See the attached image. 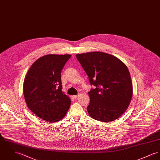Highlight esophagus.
Wrapping results in <instances>:
<instances>
[{
  "label": "esophagus",
  "instance_id": "esophagus-1",
  "mask_svg": "<svg viewBox=\"0 0 160 160\" xmlns=\"http://www.w3.org/2000/svg\"><path fill=\"white\" fill-rule=\"evenodd\" d=\"M79 95H73V96H72V97L74 98V99H76L78 97Z\"/></svg>",
  "mask_w": 160,
  "mask_h": 160
}]
</instances>
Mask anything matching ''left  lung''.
<instances>
[{
  "label": "left lung",
  "instance_id": "left-lung-1",
  "mask_svg": "<svg viewBox=\"0 0 160 160\" xmlns=\"http://www.w3.org/2000/svg\"><path fill=\"white\" fill-rule=\"evenodd\" d=\"M76 56L90 84L95 87L88 92L90 101L87 109L89 115L102 122L116 120L127 110L133 95L127 66L117 57L103 52Z\"/></svg>",
  "mask_w": 160,
  "mask_h": 160
}]
</instances>
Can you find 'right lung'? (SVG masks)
Here are the masks:
<instances>
[{
    "label": "right lung",
    "instance_id": "1",
    "mask_svg": "<svg viewBox=\"0 0 160 160\" xmlns=\"http://www.w3.org/2000/svg\"><path fill=\"white\" fill-rule=\"evenodd\" d=\"M70 54H47L36 60L23 82L27 107L36 116L54 122L65 116L71 99L62 91L61 73Z\"/></svg>",
    "mask_w": 160,
    "mask_h": 160
}]
</instances>
